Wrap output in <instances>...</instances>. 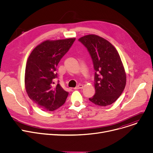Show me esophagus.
I'll use <instances>...</instances> for the list:
<instances>
[{"instance_id":"1","label":"esophagus","mask_w":153,"mask_h":153,"mask_svg":"<svg viewBox=\"0 0 153 153\" xmlns=\"http://www.w3.org/2000/svg\"><path fill=\"white\" fill-rule=\"evenodd\" d=\"M83 88V85H82V84H79V85H78L76 87H75V89H82Z\"/></svg>"}]
</instances>
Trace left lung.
I'll return each instance as SVG.
<instances>
[{
    "mask_svg": "<svg viewBox=\"0 0 153 153\" xmlns=\"http://www.w3.org/2000/svg\"><path fill=\"white\" fill-rule=\"evenodd\" d=\"M78 41L87 48L93 60L95 94L89 100L99 106L114 103L126 85V73L117 51L106 39L88 34Z\"/></svg>",
    "mask_w": 153,
    "mask_h": 153,
    "instance_id": "1",
    "label": "left lung"
}]
</instances>
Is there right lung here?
I'll return each mask as SVG.
<instances>
[{
    "label": "right lung",
    "instance_id": "1",
    "mask_svg": "<svg viewBox=\"0 0 153 153\" xmlns=\"http://www.w3.org/2000/svg\"><path fill=\"white\" fill-rule=\"evenodd\" d=\"M75 38L47 40L36 47L26 62L25 84L27 94L39 108L53 111L64 104L68 93L55 84L56 68Z\"/></svg>",
    "mask_w": 153,
    "mask_h": 153
}]
</instances>
